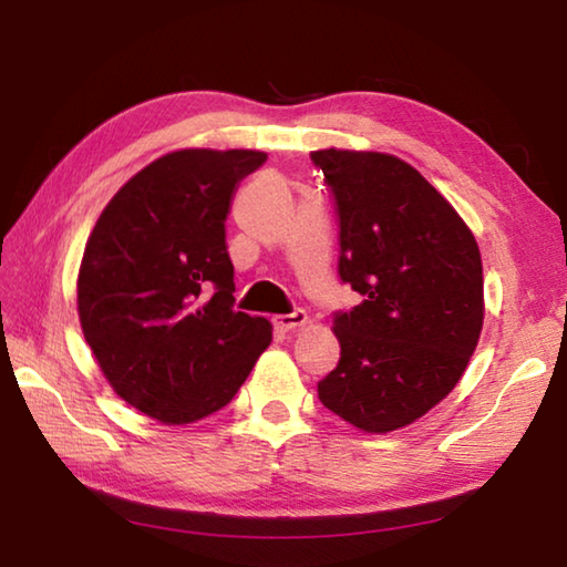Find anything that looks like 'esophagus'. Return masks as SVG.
I'll return each mask as SVG.
<instances>
[{
    "label": "esophagus",
    "mask_w": 567,
    "mask_h": 567,
    "mask_svg": "<svg viewBox=\"0 0 567 567\" xmlns=\"http://www.w3.org/2000/svg\"><path fill=\"white\" fill-rule=\"evenodd\" d=\"M307 322V312L305 310H295L290 315H277L272 319V324L280 329V332H290L295 327H302Z\"/></svg>",
    "instance_id": "esophagus-1"
}]
</instances>
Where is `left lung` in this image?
I'll list each match as a JSON object with an SVG mask.
<instances>
[{
  "mask_svg": "<svg viewBox=\"0 0 567 567\" xmlns=\"http://www.w3.org/2000/svg\"><path fill=\"white\" fill-rule=\"evenodd\" d=\"M334 200L342 282L362 295L334 312L339 362L317 396L349 424L386 434L436 406L483 327L476 238L416 168L386 153L312 151Z\"/></svg>",
  "mask_w": 567,
  "mask_h": 567,
  "instance_id": "obj_1",
  "label": "left lung"
}]
</instances>
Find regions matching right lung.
Wrapping results in <instances>:
<instances>
[{"mask_svg": "<svg viewBox=\"0 0 567 567\" xmlns=\"http://www.w3.org/2000/svg\"><path fill=\"white\" fill-rule=\"evenodd\" d=\"M260 151L190 148L136 173L96 220L79 319L113 391L166 424L230 404L272 327L235 312L225 220Z\"/></svg>", "mask_w": 567, "mask_h": 567, "instance_id": "right-lung-1", "label": "right lung"}]
</instances>
